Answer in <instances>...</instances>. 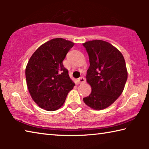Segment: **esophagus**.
<instances>
[{
    "instance_id": "1",
    "label": "esophagus",
    "mask_w": 149,
    "mask_h": 149,
    "mask_svg": "<svg viewBox=\"0 0 149 149\" xmlns=\"http://www.w3.org/2000/svg\"><path fill=\"white\" fill-rule=\"evenodd\" d=\"M77 81L79 84H84L85 82V79L84 77H80L79 78L77 79Z\"/></svg>"
}]
</instances>
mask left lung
Masks as SVG:
<instances>
[{
	"label": "left lung",
	"instance_id": "left-lung-1",
	"mask_svg": "<svg viewBox=\"0 0 149 149\" xmlns=\"http://www.w3.org/2000/svg\"><path fill=\"white\" fill-rule=\"evenodd\" d=\"M89 54L87 81L92 91L84 101L95 110L104 109L122 94L127 79L122 54L107 41L93 40L83 44Z\"/></svg>",
	"mask_w": 149,
	"mask_h": 149
}]
</instances>
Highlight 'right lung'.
Wrapping results in <instances>:
<instances>
[{
    "label": "right lung",
    "instance_id": "obj_1",
    "mask_svg": "<svg viewBox=\"0 0 149 149\" xmlns=\"http://www.w3.org/2000/svg\"><path fill=\"white\" fill-rule=\"evenodd\" d=\"M74 43L56 38L40 46L27 63L26 78L33 100L39 107L54 111L64 104L75 84L63 60Z\"/></svg>",
    "mask_w": 149,
    "mask_h": 149
}]
</instances>
